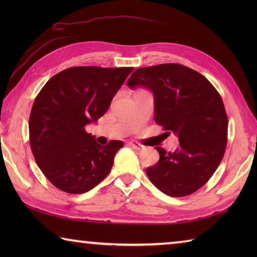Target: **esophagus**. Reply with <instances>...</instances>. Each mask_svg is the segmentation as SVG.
Returning <instances> with one entry per match:
<instances>
[{
    "mask_svg": "<svg viewBox=\"0 0 257 257\" xmlns=\"http://www.w3.org/2000/svg\"><path fill=\"white\" fill-rule=\"evenodd\" d=\"M128 145L132 146L133 149H135V150H142V149H144V145H142L141 143L134 142V141H130V142L128 143Z\"/></svg>",
    "mask_w": 257,
    "mask_h": 257,
    "instance_id": "esophagus-1",
    "label": "esophagus"
}]
</instances>
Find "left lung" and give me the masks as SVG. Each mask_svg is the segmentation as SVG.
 <instances>
[{
  "label": "left lung",
  "instance_id": "8db88e82",
  "mask_svg": "<svg viewBox=\"0 0 257 257\" xmlns=\"http://www.w3.org/2000/svg\"><path fill=\"white\" fill-rule=\"evenodd\" d=\"M130 88L154 95V120L179 139L175 152L156 147L160 160L146 169L156 188L172 197L195 193L219 167L227 147L228 116L222 98L201 73L177 63L139 68Z\"/></svg>",
  "mask_w": 257,
  "mask_h": 257
}]
</instances>
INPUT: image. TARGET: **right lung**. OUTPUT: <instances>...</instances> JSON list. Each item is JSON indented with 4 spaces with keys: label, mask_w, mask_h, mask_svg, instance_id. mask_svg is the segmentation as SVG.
<instances>
[{
    "label": "right lung",
    "mask_w": 257,
    "mask_h": 257,
    "mask_svg": "<svg viewBox=\"0 0 257 257\" xmlns=\"http://www.w3.org/2000/svg\"><path fill=\"white\" fill-rule=\"evenodd\" d=\"M132 67H73L51 78L38 93L29 116L35 161L56 188L84 194L110 173L123 143L102 146L86 133L105 114Z\"/></svg>",
    "instance_id": "obj_1"
}]
</instances>
